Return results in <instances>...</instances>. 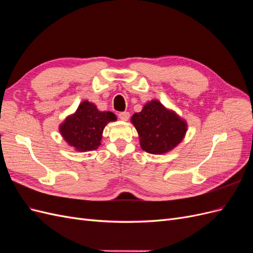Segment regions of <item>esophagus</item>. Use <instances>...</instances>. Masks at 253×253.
<instances>
[{"label":"esophagus","mask_w":253,"mask_h":253,"mask_svg":"<svg viewBox=\"0 0 253 253\" xmlns=\"http://www.w3.org/2000/svg\"><path fill=\"white\" fill-rule=\"evenodd\" d=\"M118 117H119L121 120L126 121V120H128V118H129V113H128V112H120V113L118 114Z\"/></svg>","instance_id":"1"}]
</instances>
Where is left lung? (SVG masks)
I'll return each mask as SVG.
<instances>
[{"label": "left lung", "mask_w": 253, "mask_h": 253, "mask_svg": "<svg viewBox=\"0 0 253 253\" xmlns=\"http://www.w3.org/2000/svg\"><path fill=\"white\" fill-rule=\"evenodd\" d=\"M139 135L140 147L150 154H165L179 144L187 132V122L158 100L145 103L131 118Z\"/></svg>", "instance_id": "1"}]
</instances>
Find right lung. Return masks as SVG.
I'll return each mask as SVG.
<instances>
[{
	"label": "right lung",
	"mask_w": 253,
	"mask_h": 253,
	"mask_svg": "<svg viewBox=\"0 0 253 253\" xmlns=\"http://www.w3.org/2000/svg\"><path fill=\"white\" fill-rule=\"evenodd\" d=\"M115 120L117 118L114 113L99 111L94 103L85 100L79 104L77 111L65 118L59 131L76 151H94L101 144L105 126Z\"/></svg>",
	"instance_id": "add662e5"
}]
</instances>
